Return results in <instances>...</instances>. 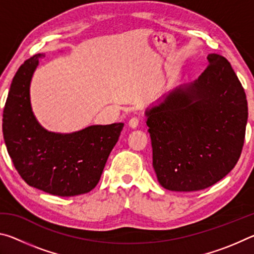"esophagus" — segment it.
I'll return each mask as SVG.
<instances>
[{
    "mask_svg": "<svg viewBox=\"0 0 254 254\" xmlns=\"http://www.w3.org/2000/svg\"><path fill=\"white\" fill-rule=\"evenodd\" d=\"M139 121H140V119L134 117V118H132L130 121H128L127 124H128V127H130L131 128H136L137 126H139Z\"/></svg>",
    "mask_w": 254,
    "mask_h": 254,
    "instance_id": "34e87169",
    "label": "esophagus"
}]
</instances>
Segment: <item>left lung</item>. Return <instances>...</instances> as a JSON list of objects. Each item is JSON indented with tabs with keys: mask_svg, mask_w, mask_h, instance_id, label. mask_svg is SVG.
I'll list each match as a JSON object with an SVG mask.
<instances>
[{
	"mask_svg": "<svg viewBox=\"0 0 254 254\" xmlns=\"http://www.w3.org/2000/svg\"><path fill=\"white\" fill-rule=\"evenodd\" d=\"M198 78L145 111L159 184L173 191L201 190L234 168L248 121L244 88L227 59L207 56Z\"/></svg>",
	"mask_w": 254,
	"mask_h": 254,
	"instance_id": "1",
	"label": "left lung"
}]
</instances>
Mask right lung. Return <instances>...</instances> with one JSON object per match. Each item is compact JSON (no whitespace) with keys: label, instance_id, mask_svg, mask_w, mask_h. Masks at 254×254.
Returning <instances> with one entry per match:
<instances>
[{"label":"right lung","instance_id":"1","mask_svg":"<svg viewBox=\"0 0 254 254\" xmlns=\"http://www.w3.org/2000/svg\"><path fill=\"white\" fill-rule=\"evenodd\" d=\"M44 57L25 60L12 80L2 124L7 152L29 186L63 197L86 194L100 182L124 124L91 126L69 134L42 127L31 109L30 83Z\"/></svg>","mask_w":254,"mask_h":254}]
</instances>
